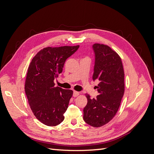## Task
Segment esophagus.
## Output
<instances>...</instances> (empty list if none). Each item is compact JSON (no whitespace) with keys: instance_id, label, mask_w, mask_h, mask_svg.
Returning a JSON list of instances; mask_svg holds the SVG:
<instances>
[{"instance_id":"obj_1","label":"esophagus","mask_w":154,"mask_h":154,"mask_svg":"<svg viewBox=\"0 0 154 154\" xmlns=\"http://www.w3.org/2000/svg\"><path fill=\"white\" fill-rule=\"evenodd\" d=\"M79 94H80L79 92H77V91H74L73 92V96L74 97H77L78 96H79Z\"/></svg>"}]
</instances>
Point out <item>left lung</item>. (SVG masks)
<instances>
[{
	"mask_svg": "<svg viewBox=\"0 0 154 154\" xmlns=\"http://www.w3.org/2000/svg\"><path fill=\"white\" fill-rule=\"evenodd\" d=\"M95 54L93 80H98L99 94L91 99L86 94L87 104L83 109L85 122L94 127L108 123L119 109L125 92L124 70L118 54L108 45L94 44Z\"/></svg>",
	"mask_w": 154,
	"mask_h": 154,
	"instance_id": "1",
	"label": "left lung"
}]
</instances>
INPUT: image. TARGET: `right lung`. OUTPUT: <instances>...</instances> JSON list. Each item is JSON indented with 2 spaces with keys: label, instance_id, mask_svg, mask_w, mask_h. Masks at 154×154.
<instances>
[{
  "label": "right lung",
  "instance_id": "right-lung-1",
  "mask_svg": "<svg viewBox=\"0 0 154 154\" xmlns=\"http://www.w3.org/2000/svg\"><path fill=\"white\" fill-rule=\"evenodd\" d=\"M80 45L48 47L32 59L27 70L25 92L36 119L49 127L61 123L73 94L71 90L54 87V80L62 72L66 60Z\"/></svg>",
  "mask_w": 154,
  "mask_h": 154
}]
</instances>
